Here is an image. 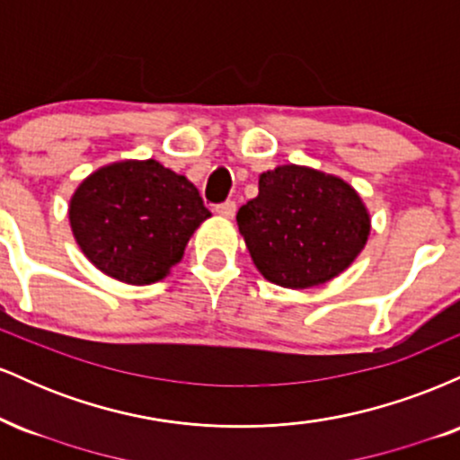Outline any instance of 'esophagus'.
I'll return each instance as SVG.
<instances>
[{"instance_id": "1", "label": "esophagus", "mask_w": 460, "mask_h": 460, "mask_svg": "<svg viewBox=\"0 0 460 460\" xmlns=\"http://www.w3.org/2000/svg\"><path fill=\"white\" fill-rule=\"evenodd\" d=\"M235 203L234 200H225V203H220L218 208H216V212H218L223 218H234L235 216Z\"/></svg>"}]
</instances>
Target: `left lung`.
<instances>
[{
    "label": "left lung",
    "instance_id": "1",
    "mask_svg": "<svg viewBox=\"0 0 460 460\" xmlns=\"http://www.w3.org/2000/svg\"><path fill=\"white\" fill-rule=\"evenodd\" d=\"M255 268L289 289L324 285L357 260L372 218L341 177L298 164L260 175V194L235 216Z\"/></svg>",
    "mask_w": 460,
    "mask_h": 460
}]
</instances>
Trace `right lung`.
Instances as JSON below:
<instances>
[{"label":"right lung","mask_w":460,"mask_h":460,"mask_svg":"<svg viewBox=\"0 0 460 460\" xmlns=\"http://www.w3.org/2000/svg\"><path fill=\"white\" fill-rule=\"evenodd\" d=\"M199 190L157 160L102 166L79 183L68 223L84 255L120 283L162 281L209 218Z\"/></svg>","instance_id":"right-lung-1"}]
</instances>
